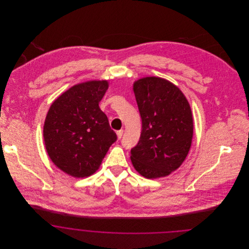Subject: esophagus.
I'll use <instances>...</instances> for the list:
<instances>
[{
    "label": "esophagus",
    "mask_w": 249,
    "mask_h": 249,
    "mask_svg": "<svg viewBox=\"0 0 249 249\" xmlns=\"http://www.w3.org/2000/svg\"><path fill=\"white\" fill-rule=\"evenodd\" d=\"M117 134H118V138L120 139L121 137H122V135H123V130H119L117 131Z\"/></svg>",
    "instance_id": "obj_1"
}]
</instances>
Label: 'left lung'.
<instances>
[{"mask_svg": "<svg viewBox=\"0 0 249 249\" xmlns=\"http://www.w3.org/2000/svg\"><path fill=\"white\" fill-rule=\"evenodd\" d=\"M133 90L142 131L130 149L132 165L144 178L166 177L180 167L190 151L193 135L190 104L177 86L160 77L139 79Z\"/></svg>", "mask_w": 249, "mask_h": 249, "instance_id": "obj_1", "label": "left lung"}]
</instances>
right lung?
<instances>
[{"instance_id": "1", "label": "right lung", "mask_w": 249, "mask_h": 249, "mask_svg": "<svg viewBox=\"0 0 249 249\" xmlns=\"http://www.w3.org/2000/svg\"><path fill=\"white\" fill-rule=\"evenodd\" d=\"M107 81L78 84L51 105L44 125V140L53 163L74 178L91 176L118 137L99 103Z\"/></svg>"}]
</instances>
